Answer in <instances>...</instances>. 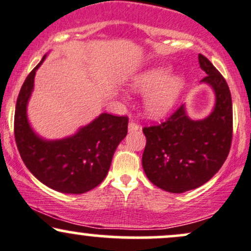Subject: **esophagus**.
<instances>
[{
    "label": "esophagus",
    "instance_id": "obj_1",
    "mask_svg": "<svg viewBox=\"0 0 251 251\" xmlns=\"http://www.w3.org/2000/svg\"><path fill=\"white\" fill-rule=\"evenodd\" d=\"M140 130V125L139 124H137L136 121H131L130 124H128V132H137Z\"/></svg>",
    "mask_w": 251,
    "mask_h": 251
}]
</instances>
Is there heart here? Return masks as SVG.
<instances>
[{
    "label": "heart",
    "instance_id": "obj_1",
    "mask_svg": "<svg viewBox=\"0 0 251 251\" xmlns=\"http://www.w3.org/2000/svg\"><path fill=\"white\" fill-rule=\"evenodd\" d=\"M183 87L178 76H169L166 68H153L133 79L132 88L137 92L151 90L145 98V109L152 118H161L174 106Z\"/></svg>",
    "mask_w": 251,
    "mask_h": 251
}]
</instances>
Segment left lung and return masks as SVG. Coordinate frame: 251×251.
<instances>
[{"label": "left lung", "mask_w": 251, "mask_h": 251, "mask_svg": "<svg viewBox=\"0 0 251 251\" xmlns=\"http://www.w3.org/2000/svg\"><path fill=\"white\" fill-rule=\"evenodd\" d=\"M201 82L216 93L213 112L202 120H191L180 106L164 123L143 128L147 145L142 157L149 180L170 193L202 186L224 164L232 142V100L222 74L202 54Z\"/></svg>", "instance_id": "8db88e82"}]
</instances>
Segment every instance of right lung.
Returning <instances> with one entry per match:
<instances>
[{"label":"right lung","mask_w":251,"mask_h":251,"mask_svg":"<svg viewBox=\"0 0 251 251\" xmlns=\"http://www.w3.org/2000/svg\"><path fill=\"white\" fill-rule=\"evenodd\" d=\"M37 65L25 79L14 115V136L25 166L40 182L60 193L82 194L103 181L113 155L127 134V117L102 113L73 137L45 140L33 132L27 102L34 85Z\"/></svg>","instance_id":"right-lung-1"}]
</instances>
